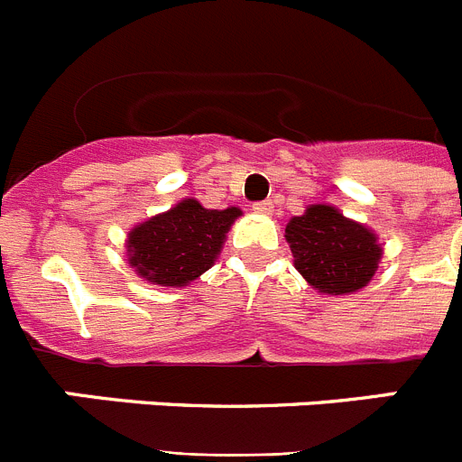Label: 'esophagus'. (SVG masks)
<instances>
[{"mask_svg":"<svg viewBox=\"0 0 462 462\" xmlns=\"http://www.w3.org/2000/svg\"><path fill=\"white\" fill-rule=\"evenodd\" d=\"M252 210H254L256 215H273L275 206H273L271 201H261V203H254V206H252Z\"/></svg>","mask_w":462,"mask_h":462,"instance_id":"esophagus-1","label":"esophagus"}]
</instances>
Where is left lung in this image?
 I'll list each match as a JSON object with an SVG mask.
<instances>
[{
    "mask_svg": "<svg viewBox=\"0 0 462 462\" xmlns=\"http://www.w3.org/2000/svg\"><path fill=\"white\" fill-rule=\"evenodd\" d=\"M284 238L296 271L324 296H349L368 287L383 254L373 228L328 203H312L289 219Z\"/></svg>",
    "mask_w": 462,
    "mask_h": 462,
    "instance_id": "8db88e82",
    "label": "left lung"
}]
</instances>
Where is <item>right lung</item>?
I'll return each instance as SVG.
<instances>
[{
    "label": "right lung",
    "mask_w": 462,
    "mask_h": 462,
    "mask_svg": "<svg viewBox=\"0 0 462 462\" xmlns=\"http://www.w3.org/2000/svg\"><path fill=\"white\" fill-rule=\"evenodd\" d=\"M243 210L203 208L182 199L171 210L136 224L126 234V261L138 277L157 287H187L217 261L226 234Z\"/></svg>",
    "instance_id": "add662e5"
}]
</instances>
